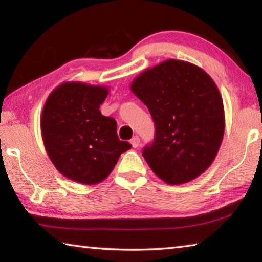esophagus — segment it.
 I'll use <instances>...</instances> for the list:
<instances>
[{"label":"esophagus","instance_id":"esophagus-1","mask_svg":"<svg viewBox=\"0 0 262 262\" xmlns=\"http://www.w3.org/2000/svg\"><path fill=\"white\" fill-rule=\"evenodd\" d=\"M130 143H132V147L133 148H137L140 145V137L137 136V135H135L134 137H133V139L130 140Z\"/></svg>","mask_w":262,"mask_h":262}]
</instances>
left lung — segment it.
<instances>
[{
	"mask_svg": "<svg viewBox=\"0 0 262 262\" xmlns=\"http://www.w3.org/2000/svg\"><path fill=\"white\" fill-rule=\"evenodd\" d=\"M130 90L147 106L155 140L142 155L158 178L180 185L214 162L223 140V100L212 78L189 62L170 59L145 69Z\"/></svg>",
	"mask_w": 262,
	"mask_h": 262,
	"instance_id": "8db88e82",
	"label": "left lung"
}]
</instances>
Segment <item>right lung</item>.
<instances>
[{
  "instance_id": "obj_1",
  "label": "right lung",
  "mask_w": 262,
  "mask_h": 262,
  "mask_svg": "<svg viewBox=\"0 0 262 262\" xmlns=\"http://www.w3.org/2000/svg\"><path fill=\"white\" fill-rule=\"evenodd\" d=\"M107 95L103 85L64 82L43 105L40 127L48 157L61 174L78 184L101 183L132 148L119 140L117 121L99 111Z\"/></svg>"
}]
</instances>
